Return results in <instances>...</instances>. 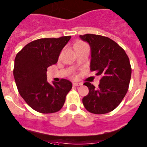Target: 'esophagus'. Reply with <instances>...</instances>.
Segmentation results:
<instances>
[{"label":"esophagus","instance_id":"esophagus-1","mask_svg":"<svg viewBox=\"0 0 147 147\" xmlns=\"http://www.w3.org/2000/svg\"><path fill=\"white\" fill-rule=\"evenodd\" d=\"M72 85H73V86H81V84H78V83H73V84H72Z\"/></svg>","mask_w":147,"mask_h":147}]
</instances>
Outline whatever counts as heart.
Masks as SVG:
<instances>
[{"label": "heart", "mask_w": 147, "mask_h": 147, "mask_svg": "<svg viewBox=\"0 0 147 147\" xmlns=\"http://www.w3.org/2000/svg\"><path fill=\"white\" fill-rule=\"evenodd\" d=\"M77 43H81V42H78Z\"/></svg>", "instance_id": "b5f03b06"}]
</instances>
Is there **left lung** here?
<instances>
[{"label":"left lung","mask_w":147,"mask_h":147,"mask_svg":"<svg viewBox=\"0 0 147 147\" xmlns=\"http://www.w3.org/2000/svg\"><path fill=\"white\" fill-rule=\"evenodd\" d=\"M80 38L91 47L90 70L101 76L97 89L90 83H84L89 94L83 98V104L93 114L112 112L128 91L132 74L129 59L124 49L107 37L86 34Z\"/></svg>","instance_id":"obj_1"}]
</instances>
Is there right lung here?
<instances>
[{
    "label": "right lung",
    "instance_id": "1",
    "mask_svg": "<svg viewBox=\"0 0 147 147\" xmlns=\"http://www.w3.org/2000/svg\"><path fill=\"white\" fill-rule=\"evenodd\" d=\"M71 36L40 38L26 44L15 59L13 75L19 94L34 110L43 114L57 112L63 107L72 87L66 79L47 82L49 66L58 62L61 50Z\"/></svg>",
    "mask_w": 147,
    "mask_h": 147
}]
</instances>
